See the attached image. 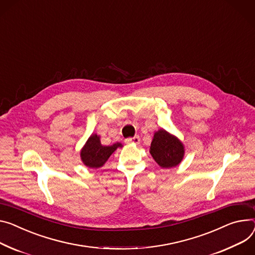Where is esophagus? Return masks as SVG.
<instances>
[{"instance_id":"esophagus-1","label":"esophagus","mask_w":255,"mask_h":255,"mask_svg":"<svg viewBox=\"0 0 255 255\" xmlns=\"http://www.w3.org/2000/svg\"><path fill=\"white\" fill-rule=\"evenodd\" d=\"M127 144H139L140 143V136L139 135H134L133 138H128L126 139Z\"/></svg>"}]
</instances>
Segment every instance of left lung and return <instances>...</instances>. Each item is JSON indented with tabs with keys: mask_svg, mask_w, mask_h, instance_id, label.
Here are the masks:
<instances>
[{
	"mask_svg": "<svg viewBox=\"0 0 255 255\" xmlns=\"http://www.w3.org/2000/svg\"><path fill=\"white\" fill-rule=\"evenodd\" d=\"M150 154L159 166L171 168L179 165L183 160L185 148L177 136L161 128L154 133Z\"/></svg>",
	"mask_w": 255,
	"mask_h": 255,
	"instance_id": "8db88e82",
	"label": "left lung"
}]
</instances>
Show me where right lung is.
Masks as SVG:
<instances>
[{"label": "right lung", "mask_w": 255, "mask_h": 255, "mask_svg": "<svg viewBox=\"0 0 255 255\" xmlns=\"http://www.w3.org/2000/svg\"><path fill=\"white\" fill-rule=\"evenodd\" d=\"M119 147H123V144L115 143L111 146L102 145L100 136L93 133L81 151L82 161L90 168L101 167L108 160L110 155Z\"/></svg>", "instance_id": "right-lung-1"}]
</instances>
